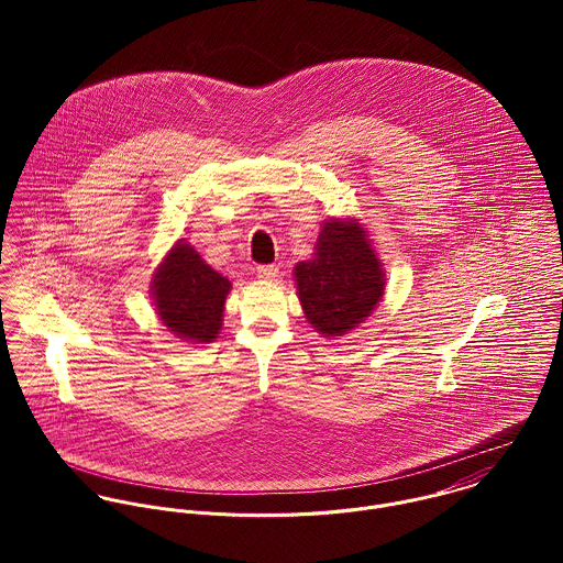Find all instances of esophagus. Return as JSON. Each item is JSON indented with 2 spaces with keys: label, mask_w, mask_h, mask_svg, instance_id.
<instances>
[{
  "label": "esophagus",
  "mask_w": 563,
  "mask_h": 563,
  "mask_svg": "<svg viewBox=\"0 0 563 563\" xmlns=\"http://www.w3.org/2000/svg\"><path fill=\"white\" fill-rule=\"evenodd\" d=\"M257 277L266 279V282H275L279 277V266L275 264H262L257 266Z\"/></svg>",
  "instance_id": "esophagus-1"
}]
</instances>
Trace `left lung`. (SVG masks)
I'll use <instances>...</instances> for the list:
<instances>
[{
	"mask_svg": "<svg viewBox=\"0 0 563 563\" xmlns=\"http://www.w3.org/2000/svg\"><path fill=\"white\" fill-rule=\"evenodd\" d=\"M295 282L306 319L324 338L366 321L386 290L382 262L355 219L324 221L314 257L295 266Z\"/></svg>",
	"mask_w": 563,
	"mask_h": 563,
	"instance_id": "1",
	"label": "left lung"
}]
</instances>
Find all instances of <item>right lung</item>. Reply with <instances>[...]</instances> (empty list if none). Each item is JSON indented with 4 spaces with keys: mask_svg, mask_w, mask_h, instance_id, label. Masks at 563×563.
Here are the masks:
<instances>
[{
    "mask_svg": "<svg viewBox=\"0 0 563 563\" xmlns=\"http://www.w3.org/2000/svg\"><path fill=\"white\" fill-rule=\"evenodd\" d=\"M230 290V279L206 264L184 239L164 255L152 282L162 324L192 344L219 338Z\"/></svg>",
    "mask_w": 563,
    "mask_h": 563,
    "instance_id": "1",
    "label": "right lung"
}]
</instances>
